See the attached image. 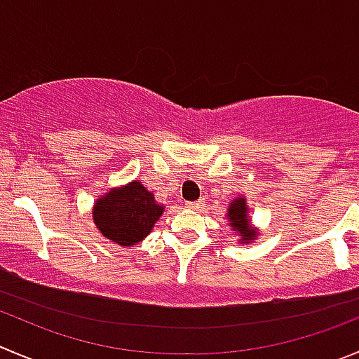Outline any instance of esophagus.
<instances>
[{"instance_id":"esophagus-1","label":"esophagus","mask_w":359,"mask_h":359,"mask_svg":"<svg viewBox=\"0 0 359 359\" xmlns=\"http://www.w3.org/2000/svg\"><path fill=\"white\" fill-rule=\"evenodd\" d=\"M185 206L189 208V210H199V208L203 206V203H201V201H192V203H185Z\"/></svg>"}]
</instances>
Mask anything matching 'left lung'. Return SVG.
I'll return each mask as SVG.
<instances>
[{
	"instance_id": "left-lung-1",
	"label": "left lung",
	"mask_w": 359,
	"mask_h": 359,
	"mask_svg": "<svg viewBox=\"0 0 359 359\" xmlns=\"http://www.w3.org/2000/svg\"><path fill=\"white\" fill-rule=\"evenodd\" d=\"M250 210H248V204H247V197L240 196V197H234L227 206V217L229 222V227L233 229L234 233H238V243L240 245H248L259 236V231L257 227L252 225L250 217H248Z\"/></svg>"
}]
</instances>
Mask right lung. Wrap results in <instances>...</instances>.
Returning <instances> with one entry per match:
<instances>
[{"mask_svg":"<svg viewBox=\"0 0 359 359\" xmlns=\"http://www.w3.org/2000/svg\"><path fill=\"white\" fill-rule=\"evenodd\" d=\"M165 206L156 203L141 180L114 187L93 204V222L100 234L123 248L141 243L153 231Z\"/></svg>","mask_w":359,"mask_h":359,"instance_id":"add662e5","label":"right lung"}]
</instances>
